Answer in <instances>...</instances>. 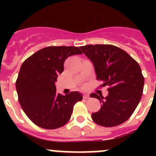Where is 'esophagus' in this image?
<instances>
[{
    "instance_id": "1",
    "label": "esophagus",
    "mask_w": 156,
    "mask_h": 156,
    "mask_svg": "<svg viewBox=\"0 0 156 156\" xmlns=\"http://www.w3.org/2000/svg\"><path fill=\"white\" fill-rule=\"evenodd\" d=\"M88 98H89V95H88V94H84V95H83V98H84V99H87Z\"/></svg>"
}]
</instances>
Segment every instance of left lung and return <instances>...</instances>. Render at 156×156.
I'll return each mask as SVG.
<instances>
[{"label": "left lung", "mask_w": 156, "mask_h": 156, "mask_svg": "<svg viewBox=\"0 0 156 156\" xmlns=\"http://www.w3.org/2000/svg\"><path fill=\"white\" fill-rule=\"evenodd\" d=\"M81 50L93 62L97 80L108 87V96L90 94V98L100 101L101 107L91 114L95 123L105 127L118 126L126 122L140 102L144 78L141 69L134 59L121 48L111 44H89Z\"/></svg>", "instance_id": "left-lung-1"}]
</instances>
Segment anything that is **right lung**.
Segmentation results:
<instances>
[{"mask_svg": "<svg viewBox=\"0 0 156 156\" xmlns=\"http://www.w3.org/2000/svg\"><path fill=\"white\" fill-rule=\"evenodd\" d=\"M77 47L42 48L22 64L16 82L19 101L29 119L44 129L62 127L70 119L73 106L83 99L76 91L57 94L55 85L69 56L81 55Z\"/></svg>", "mask_w": 156, "mask_h": 156, "instance_id": "right-lung-1", "label": "right lung"}]
</instances>
